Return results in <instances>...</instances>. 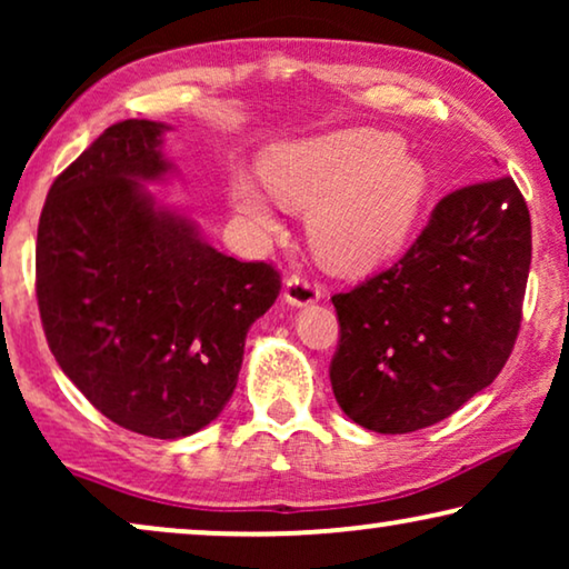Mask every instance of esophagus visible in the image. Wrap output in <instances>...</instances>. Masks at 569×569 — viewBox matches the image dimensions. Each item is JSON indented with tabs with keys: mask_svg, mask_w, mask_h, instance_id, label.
Here are the masks:
<instances>
[{
	"mask_svg": "<svg viewBox=\"0 0 569 569\" xmlns=\"http://www.w3.org/2000/svg\"><path fill=\"white\" fill-rule=\"evenodd\" d=\"M284 300L295 308L313 306V302L321 300V287H318L313 279L306 274H292L284 282Z\"/></svg>",
	"mask_w": 569,
	"mask_h": 569,
	"instance_id": "esophagus-1",
	"label": "esophagus"
}]
</instances>
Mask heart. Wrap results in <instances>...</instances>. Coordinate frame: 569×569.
I'll list each match as a JSON object with an SVG mask.
<instances>
[{"label": "heart", "mask_w": 569, "mask_h": 569, "mask_svg": "<svg viewBox=\"0 0 569 569\" xmlns=\"http://www.w3.org/2000/svg\"><path fill=\"white\" fill-rule=\"evenodd\" d=\"M263 178L279 201L308 207L316 251L341 269L370 267L399 251L430 191L425 162L376 129L279 144L263 154ZM230 204L251 230L277 228L274 204L251 173L232 176Z\"/></svg>", "instance_id": "1"}]
</instances>
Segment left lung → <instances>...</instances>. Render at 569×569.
I'll return each instance as SVG.
<instances>
[{
  "label": "left lung",
  "mask_w": 569,
  "mask_h": 569,
  "mask_svg": "<svg viewBox=\"0 0 569 569\" xmlns=\"http://www.w3.org/2000/svg\"><path fill=\"white\" fill-rule=\"evenodd\" d=\"M531 269V214L512 178L463 186L393 267L333 295L331 388L380 435L422 430L463 407L508 362Z\"/></svg>",
  "instance_id": "left-lung-1"
}]
</instances>
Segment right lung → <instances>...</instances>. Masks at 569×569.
<instances>
[{
    "label": "right lung",
    "mask_w": 569,
    "mask_h": 569,
    "mask_svg": "<svg viewBox=\"0 0 569 569\" xmlns=\"http://www.w3.org/2000/svg\"><path fill=\"white\" fill-rule=\"evenodd\" d=\"M160 121L108 127L46 197L36 295L59 368L111 422L176 440L220 417L246 333L274 306L269 263L224 256L197 222L154 204L166 181Z\"/></svg>",
    "instance_id": "1"
}]
</instances>
